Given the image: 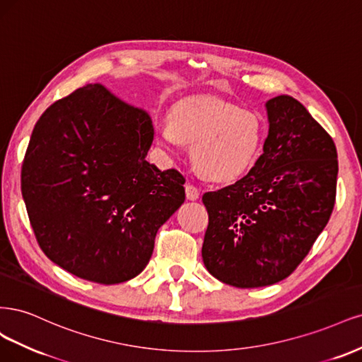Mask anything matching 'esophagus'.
<instances>
[{
    "instance_id": "esophagus-1",
    "label": "esophagus",
    "mask_w": 362,
    "mask_h": 362,
    "mask_svg": "<svg viewBox=\"0 0 362 362\" xmlns=\"http://www.w3.org/2000/svg\"><path fill=\"white\" fill-rule=\"evenodd\" d=\"M185 192H186V198H188V200H197V198L200 197V191H198L197 186H194L192 183H186Z\"/></svg>"
}]
</instances>
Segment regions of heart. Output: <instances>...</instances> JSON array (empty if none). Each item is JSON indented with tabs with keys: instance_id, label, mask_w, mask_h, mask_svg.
Segmentation results:
<instances>
[{
	"instance_id": "obj_1",
	"label": "heart",
	"mask_w": 362,
	"mask_h": 362,
	"mask_svg": "<svg viewBox=\"0 0 362 362\" xmlns=\"http://www.w3.org/2000/svg\"><path fill=\"white\" fill-rule=\"evenodd\" d=\"M159 141L168 148L192 146L195 170L214 182H233L257 162L266 124L259 112L212 98L177 102L168 122L158 127Z\"/></svg>"
}]
</instances>
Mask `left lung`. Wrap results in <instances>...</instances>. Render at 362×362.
I'll return each instance as SVG.
<instances>
[{"label":"left lung","mask_w":362,"mask_h":362,"mask_svg":"<svg viewBox=\"0 0 362 362\" xmlns=\"http://www.w3.org/2000/svg\"><path fill=\"white\" fill-rule=\"evenodd\" d=\"M266 110L263 155L247 176L203 195L206 269L240 288L287 278L307 257L335 204L338 159L331 135L290 96L267 100Z\"/></svg>","instance_id":"obj_1"}]
</instances>
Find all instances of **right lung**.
<instances>
[{
    "label": "right lung",
    "instance_id": "obj_1",
    "mask_svg": "<svg viewBox=\"0 0 362 362\" xmlns=\"http://www.w3.org/2000/svg\"><path fill=\"white\" fill-rule=\"evenodd\" d=\"M148 114L87 84L54 102L34 126L21 191L40 250L87 281L141 272L159 227L185 202L177 170L146 160Z\"/></svg>",
    "mask_w": 362,
    "mask_h": 362
}]
</instances>
